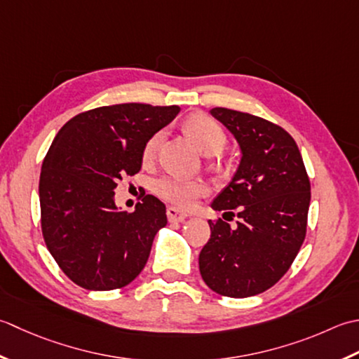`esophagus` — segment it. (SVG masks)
Returning a JSON list of instances; mask_svg holds the SVG:
<instances>
[{
    "mask_svg": "<svg viewBox=\"0 0 359 359\" xmlns=\"http://www.w3.org/2000/svg\"><path fill=\"white\" fill-rule=\"evenodd\" d=\"M167 218H169V222H184L186 218H187V214L186 212H182V210H180L178 208H173V206H170V208H167Z\"/></svg>",
    "mask_w": 359,
    "mask_h": 359,
    "instance_id": "1",
    "label": "esophagus"
}]
</instances>
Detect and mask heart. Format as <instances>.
<instances>
[{
  "instance_id": "1",
  "label": "heart",
  "mask_w": 359,
  "mask_h": 359,
  "mask_svg": "<svg viewBox=\"0 0 359 359\" xmlns=\"http://www.w3.org/2000/svg\"><path fill=\"white\" fill-rule=\"evenodd\" d=\"M184 127L187 133L194 137L200 150L206 153V155L220 153L224 149L226 141H228L226 131L220 123L203 113L189 116L184 122ZM161 137H163V131H156L155 135H151L147 139L142 149L144 161H150L155 156ZM153 190H155L159 198L169 201L178 208L187 209L192 208L198 201L200 196L208 192V186L200 180H190L186 177H180V175H164V177L155 181Z\"/></svg>"
}]
</instances>
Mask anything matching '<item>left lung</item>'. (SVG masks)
Listing matches in <instances>:
<instances>
[{
  "label": "left lung",
  "instance_id": "1",
  "mask_svg": "<svg viewBox=\"0 0 359 359\" xmlns=\"http://www.w3.org/2000/svg\"><path fill=\"white\" fill-rule=\"evenodd\" d=\"M240 145L238 169L212 209L232 214L237 228L210 222L200 252L203 280L222 296L250 297L271 288L288 271L304 243L310 180L301 151L287 131L250 113L212 108ZM233 215V214H232Z\"/></svg>",
  "mask_w": 359,
  "mask_h": 359
}]
</instances>
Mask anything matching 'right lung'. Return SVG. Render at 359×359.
<instances>
[{
  "instance_id": "right-lung-1",
  "label": "right lung",
  "mask_w": 359,
  "mask_h": 359,
  "mask_svg": "<svg viewBox=\"0 0 359 359\" xmlns=\"http://www.w3.org/2000/svg\"><path fill=\"white\" fill-rule=\"evenodd\" d=\"M180 107L119 104L80 113L54 137L40 175L41 231L62 271L93 291L122 288L149 260L167 224L165 206L145 195L127 214L114 189L141 170L147 139L177 118Z\"/></svg>"
}]
</instances>
